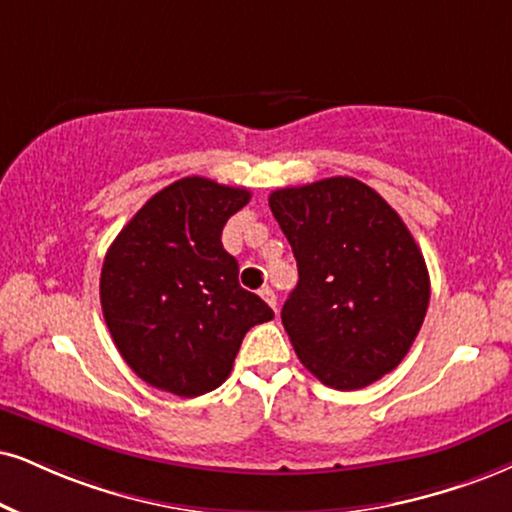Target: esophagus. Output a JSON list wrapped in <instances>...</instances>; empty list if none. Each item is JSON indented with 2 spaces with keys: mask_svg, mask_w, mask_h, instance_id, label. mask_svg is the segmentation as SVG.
I'll use <instances>...</instances> for the list:
<instances>
[{
  "mask_svg": "<svg viewBox=\"0 0 512 512\" xmlns=\"http://www.w3.org/2000/svg\"><path fill=\"white\" fill-rule=\"evenodd\" d=\"M258 294H261V299L266 301V304H268L270 308H273V311H277V294L273 292V289H270V287H263L261 292H258Z\"/></svg>",
  "mask_w": 512,
  "mask_h": 512,
  "instance_id": "1",
  "label": "esophagus"
}]
</instances>
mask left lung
Returning a JSON list of instances; mask_svg holds the SVG:
<instances>
[{"label":"left lung","mask_w":512,"mask_h":512,"mask_svg":"<svg viewBox=\"0 0 512 512\" xmlns=\"http://www.w3.org/2000/svg\"><path fill=\"white\" fill-rule=\"evenodd\" d=\"M268 204L299 268L282 306L299 361L332 389L377 382L403 361L430 304V273L406 223L342 175L277 189Z\"/></svg>","instance_id":"left-lung-1"}]
</instances>
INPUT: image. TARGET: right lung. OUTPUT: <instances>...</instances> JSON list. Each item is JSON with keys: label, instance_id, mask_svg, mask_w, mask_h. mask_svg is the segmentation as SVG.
<instances>
[{"label": "right lung", "instance_id": "1", "mask_svg": "<svg viewBox=\"0 0 512 512\" xmlns=\"http://www.w3.org/2000/svg\"><path fill=\"white\" fill-rule=\"evenodd\" d=\"M251 192L182 178L156 192L113 239L99 296L113 344L137 377L175 396H201L230 375L244 334L273 320L239 287L220 235Z\"/></svg>", "mask_w": 512, "mask_h": 512}]
</instances>
